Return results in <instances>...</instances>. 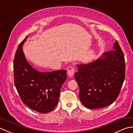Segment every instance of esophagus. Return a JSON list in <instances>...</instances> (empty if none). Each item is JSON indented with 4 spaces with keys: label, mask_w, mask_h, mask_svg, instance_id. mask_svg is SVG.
I'll return each instance as SVG.
<instances>
[{
    "label": "esophagus",
    "mask_w": 133,
    "mask_h": 133,
    "mask_svg": "<svg viewBox=\"0 0 133 133\" xmlns=\"http://www.w3.org/2000/svg\"><path fill=\"white\" fill-rule=\"evenodd\" d=\"M75 69L72 66H69L67 69V74L69 77H72L74 75Z\"/></svg>",
    "instance_id": "obj_1"
}]
</instances>
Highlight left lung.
I'll return each instance as SVG.
<instances>
[{
  "mask_svg": "<svg viewBox=\"0 0 133 133\" xmlns=\"http://www.w3.org/2000/svg\"><path fill=\"white\" fill-rule=\"evenodd\" d=\"M77 66L75 77L84 106L90 109L102 108L116 101L125 78L124 55L117 41L113 50L104 53L97 60Z\"/></svg>",
  "mask_w": 133,
  "mask_h": 133,
  "instance_id": "1",
  "label": "left lung"
}]
</instances>
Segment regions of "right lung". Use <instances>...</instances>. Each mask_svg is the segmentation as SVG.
I'll use <instances>...</instances> for the list:
<instances>
[{"label":"right lung","instance_id":"right-lung-1","mask_svg":"<svg viewBox=\"0 0 133 133\" xmlns=\"http://www.w3.org/2000/svg\"><path fill=\"white\" fill-rule=\"evenodd\" d=\"M20 43L14 60V83L23 102L41 113L51 112L58 104L60 89L66 81V70L40 72L33 68L25 58Z\"/></svg>","mask_w":133,"mask_h":133}]
</instances>
